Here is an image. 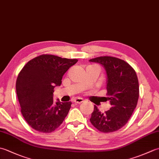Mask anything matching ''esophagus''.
Returning <instances> with one entry per match:
<instances>
[{
    "mask_svg": "<svg viewBox=\"0 0 159 159\" xmlns=\"http://www.w3.org/2000/svg\"><path fill=\"white\" fill-rule=\"evenodd\" d=\"M84 101V100L83 98H76L74 100V102L76 104H80L82 103Z\"/></svg>",
    "mask_w": 159,
    "mask_h": 159,
    "instance_id": "obj_1",
    "label": "esophagus"
}]
</instances>
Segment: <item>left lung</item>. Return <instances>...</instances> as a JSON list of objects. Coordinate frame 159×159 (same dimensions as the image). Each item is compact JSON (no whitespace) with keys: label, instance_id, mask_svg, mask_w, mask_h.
Wrapping results in <instances>:
<instances>
[{"label":"left lung","instance_id":"8db88e82","mask_svg":"<svg viewBox=\"0 0 159 159\" xmlns=\"http://www.w3.org/2000/svg\"><path fill=\"white\" fill-rule=\"evenodd\" d=\"M91 62L102 65L107 75V100H109V111L101 113L96 106L90 121L102 133H112L128 122L137 104L139 85L134 70L125 61L110 56L96 57Z\"/></svg>","mask_w":159,"mask_h":159}]
</instances>
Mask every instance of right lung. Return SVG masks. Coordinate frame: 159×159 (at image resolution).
Wrapping results in <instances>:
<instances>
[{
  "label": "right lung",
  "instance_id": "obj_1",
  "mask_svg": "<svg viewBox=\"0 0 159 159\" xmlns=\"http://www.w3.org/2000/svg\"><path fill=\"white\" fill-rule=\"evenodd\" d=\"M77 61L46 54L30 60L20 72L17 96L22 116L33 129L52 133L65 120L72 102L54 103V88L61 85L63 74Z\"/></svg>",
  "mask_w": 159,
  "mask_h": 159
}]
</instances>
